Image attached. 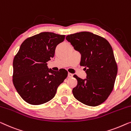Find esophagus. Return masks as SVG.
Masks as SVG:
<instances>
[{
  "instance_id": "1",
  "label": "esophagus",
  "mask_w": 131,
  "mask_h": 131,
  "mask_svg": "<svg viewBox=\"0 0 131 131\" xmlns=\"http://www.w3.org/2000/svg\"><path fill=\"white\" fill-rule=\"evenodd\" d=\"M73 74L70 73H69V74H68V77H70V78H71V77H73Z\"/></svg>"
}]
</instances>
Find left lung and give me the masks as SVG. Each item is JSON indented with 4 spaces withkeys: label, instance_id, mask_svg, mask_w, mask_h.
I'll return each instance as SVG.
<instances>
[{
    "label": "left lung",
    "instance_id": "1",
    "mask_svg": "<svg viewBox=\"0 0 131 131\" xmlns=\"http://www.w3.org/2000/svg\"><path fill=\"white\" fill-rule=\"evenodd\" d=\"M75 50L81 54V66L85 67L86 79L74 75L77 84L73 93L77 100L90 106L103 103L113 90L117 66L109 42L97 35L80 32L66 37Z\"/></svg>",
    "mask_w": 131,
    "mask_h": 131
}]
</instances>
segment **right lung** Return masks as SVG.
<instances>
[{"label": "right lung", "mask_w": 131, "mask_h": 131, "mask_svg": "<svg viewBox=\"0 0 131 131\" xmlns=\"http://www.w3.org/2000/svg\"><path fill=\"white\" fill-rule=\"evenodd\" d=\"M64 39V35L44 32L28 38L20 45L13 61V83L28 103L39 105L50 101L67 78V70L53 71L47 63Z\"/></svg>", "instance_id": "add662e5"}]
</instances>
